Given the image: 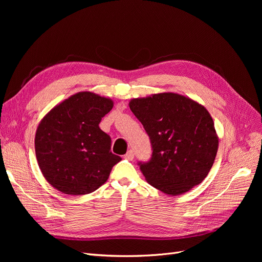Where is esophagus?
Listing matches in <instances>:
<instances>
[{
	"label": "esophagus",
	"mask_w": 262,
	"mask_h": 262,
	"mask_svg": "<svg viewBox=\"0 0 262 262\" xmlns=\"http://www.w3.org/2000/svg\"><path fill=\"white\" fill-rule=\"evenodd\" d=\"M124 157H125V159H127V160H133L134 159V150L129 149Z\"/></svg>",
	"instance_id": "34e87169"
}]
</instances>
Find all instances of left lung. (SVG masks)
Here are the masks:
<instances>
[{"label":"left lung","mask_w":262,"mask_h":262,"mask_svg":"<svg viewBox=\"0 0 262 262\" xmlns=\"http://www.w3.org/2000/svg\"><path fill=\"white\" fill-rule=\"evenodd\" d=\"M146 130L152 158L139 163L145 181L164 194L180 195L208 175L219 148L213 120L199 102L161 92L129 101Z\"/></svg>","instance_id":"left-lung-1"}]
</instances>
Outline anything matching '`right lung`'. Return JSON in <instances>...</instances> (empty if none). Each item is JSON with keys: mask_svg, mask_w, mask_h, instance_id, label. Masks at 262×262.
Instances as JSON below:
<instances>
[{"mask_svg": "<svg viewBox=\"0 0 262 262\" xmlns=\"http://www.w3.org/2000/svg\"><path fill=\"white\" fill-rule=\"evenodd\" d=\"M114 101L91 91L63 100L40 121L35 136L38 166L47 182L69 195H85L104 185L121 160L99 124Z\"/></svg>", "mask_w": 262, "mask_h": 262, "instance_id": "add662e5", "label": "right lung"}]
</instances>
